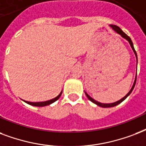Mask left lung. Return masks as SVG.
I'll list each match as a JSON object with an SVG mask.
<instances>
[{
    "mask_svg": "<svg viewBox=\"0 0 146 146\" xmlns=\"http://www.w3.org/2000/svg\"><path fill=\"white\" fill-rule=\"evenodd\" d=\"M110 27H112V29L115 31V32L116 33H118L119 35H120L123 39H126L127 41L129 42V45H130L131 48H132V49H133V52H134V54H135V58H136V74H135V81H134V83H133V87H132V88L130 89V91H129L128 93L126 94V95L125 96V97H123V98H121L120 100H119L118 101H116V102L114 103H110V104H103V103H100V102H98V101H97V100H95L94 99H93V98H91V96H89L88 94L86 93L85 91V94L86 96L88 97V98L89 100H91V102H93L94 104H97L98 106H99V107H104V108H107V107H115V106H116V105L119 104L120 103H122L123 101L125 99H126L127 97H128L129 94H130L131 93H132V91H133V88H134V87H135V82H136V74H137V62H138V60H137V54H136V52L135 51V48H134V46H133V42H132V40H131V39L129 38V36H128L123 31V30L119 28V27H117V26H116V25H110Z\"/></svg>",
    "mask_w": 146,
    "mask_h": 146,
    "instance_id": "left-lung-1",
    "label": "left lung"
}]
</instances>
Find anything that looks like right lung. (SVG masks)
<instances>
[{
    "label": "right lung",
    "instance_id": "add662e5",
    "mask_svg": "<svg viewBox=\"0 0 146 146\" xmlns=\"http://www.w3.org/2000/svg\"><path fill=\"white\" fill-rule=\"evenodd\" d=\"M62 91H61L60 94L57 96V97H55V98H53V99H51V100H46V101H42V102H30V101H26V100H23L25 103H27L28 104L32 105V106H35V107H45V106H48V105H50L51 104H52L55 101L58 99V98H60V96L62 95Z\"/></svg>",
    "mask_w": 146,
    "mask_h": 146
}]
</instances>
